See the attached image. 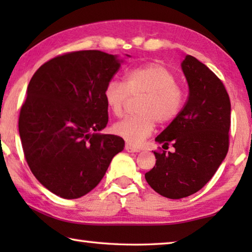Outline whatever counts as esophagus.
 Here are the masks:
<instances>
[{
    "label": "esophagus",
    "mask_w": 252,
    "mask_h": 252,
    "mask_svg": "<svg viewBox=\"0 0 252 252\" xmlns=\"http://www.w3.org/2000/svg\"><path fill=\"white\" fill-rule=\"evenodd\" d=\"M126 150L127 151V152H140V149L139 148H135V147H133V146H131V144H129V143H126Z\"/></svg>",
    "instance_id": "1"
}]
</instances>
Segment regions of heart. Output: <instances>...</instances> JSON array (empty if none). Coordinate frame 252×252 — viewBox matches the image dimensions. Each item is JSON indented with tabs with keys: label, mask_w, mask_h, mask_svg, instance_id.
<instances>
[{
	"label": "heart",
	"mask_w": 252,
	"mask_h": 252,
	"mask_svg": "<svg viewBox=\"0 0 252 252\" xmlns=\"http://www.w3.org/2000/svg\"><path fill=\"white\" fill-rule=\"evenodd\" d=\"M129 96L141 97L136 106L139 114L116 123L113 132L133 146L150 136L156 122L164 126L177 119L185 105V92L177 84L176 75L158 63L129 70L123 83L112 80L105 85V104L116 117L122 116Z\"/></svg>",
	"instance_id": "b5f03b06"
}]
</instances>
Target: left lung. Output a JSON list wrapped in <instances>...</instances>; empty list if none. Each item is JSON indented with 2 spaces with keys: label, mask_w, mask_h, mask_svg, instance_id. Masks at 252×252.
Instances as JSON below:
<instances>
[{
  "label": "left lung",
  "mask_w": 252,
  "mask_h": 252,
  "mask_svg": "<svg viewBox=\"0 0 252 252\" xmlns=\"http://www.w3.org/2000/svg\"><path fill=\"white\" fill-rule=\"evenodd\" d=\"M189 96L177 119L157 136L174 148L157 152L156 165L146 173L153 190L165 198L181 199L207 185L229 149L231 104L223 83L192 55L181 63Z\"/></svg>",
  "instance_id": "left-lung-1"
}]
</instances>
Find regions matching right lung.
I'll use <instances>...</instances> for the list:
<instances>
[{"instance_id": "right-lung-1", "label": "right lung", "mask_w": 252, "mask_h": 252, "mask_svg": "<svg viewBox=\"0 0 252 252\" xmlns=\"http://www.w3.org/2000/svg\"><path fill=\"white\" fill-rule=\"evenodd\" d=\"M121 62L102 51H75L45 62L30 81L19 118L24 157L59 197L90 192L125 148L120 136L99 133L109 121L104 88Z\"/></svg>"}]
</instances>
